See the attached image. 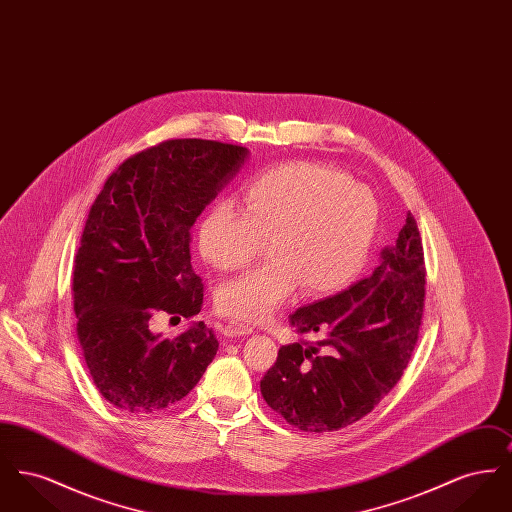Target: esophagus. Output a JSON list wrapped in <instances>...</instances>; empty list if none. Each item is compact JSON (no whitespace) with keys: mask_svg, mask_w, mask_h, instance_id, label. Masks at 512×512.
Returning a JSON list of instances; mask_svg holds the SVG:
<instances>
[{"mask_svg":"<svg viewBox=\"0 0 512 512\" xmlns=\"http://www.w3.org/2000/svg\"><path fill=\"white\" fill-rule=\"evenodd\" d=\"M222 334H224L226 338H240V336L253 334V326H251V324H245V322H238V320H230V322L222 328Z\"/></svg>","mask_w":512,"mask_h":512,"instance_id":"esophagus-1","label":"esophagus"}]
</instances>
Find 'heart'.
I'll return each instance as SVG.
<instances>
[{
  "label": "heart",
  "instance_id": "heart-1",
  "mask_svg": "<svg viewBox=\"0 0 512 512\" xmlns=\"http://www.w3.org/2000/svg\"><path fill=\"white\" fill-rule=\"evenodd\" d=\"M376 219L370 192L334 167L295 161L253 178L244 211L219 203L197 232L203 259L219 270L244 267L268 240L267 265L220 286V313L261 320L299 286L313 295L340 290L363 265Z\"/></svg>",
  "mask_w": 512,
  "mask_h": 512
}]
</instances>
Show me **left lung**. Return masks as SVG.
<instances>
[{"label":"left lung","mask_w":512,"mask_h":512,"mask_svg":"<svg viewBox=\"0 0 512 512\" xmlns=\"http://www.w3.org/2000/svg\"><path fill=\"white\" fill-rule=\"evenodd\" d=\"M382 263L349 290L301 307L297 334L315 341L282 345L261 380L272 411L303 432H336L370 413L401 380L424 313L426 270L409 213Z\"/></svg>","instance_id":"left-lung-1"}]
</instances>
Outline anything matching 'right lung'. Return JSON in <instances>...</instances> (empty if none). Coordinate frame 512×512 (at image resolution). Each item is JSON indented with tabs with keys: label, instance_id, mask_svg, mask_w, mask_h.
Masks as SVG:
<instances>
[{
	"label": "right lung",
	"instance_id": "1",
	"mask_svg": "<svg viewBox=\"0 0 512 512\" xmlns=\"http://www.w3.org/2000/svg\"><path fill=\"white\" fill-rule=\"evenodd\" d=\"M245 159V147L213 140L161 142L128 157L88 213L74 257L76 338L99 393L124 413L180 401L217 355L203 322L161 338L151 320L201 311L190 230Z\"/></svg>",
	"mask_w": 512,
	"mask_h": 512
}]
</instances>
